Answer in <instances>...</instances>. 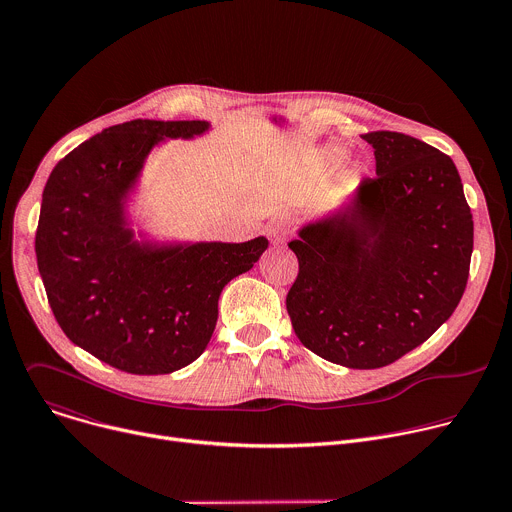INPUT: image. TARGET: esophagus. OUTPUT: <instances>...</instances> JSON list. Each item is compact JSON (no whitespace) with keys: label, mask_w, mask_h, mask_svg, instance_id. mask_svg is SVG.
Masks as SVG:
<instances>
[{"label":"esophagus","mask_w":512,"mask_h":512,"mask_svg":"<svg viewBox=\"0 0 512 512\" xmlns=\"http://www.w3.org/2000/svg\"><path fill=\"white\" fill-rule=\"evenodd\" d=\"M269 233H271V239H273V243H275V245H283V243L287 241L289 229H287V225H285L283 218H279V221H273V223H271Z\"/></svg>","instance_id":"34e87169"}]
</instances>
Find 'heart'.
Wrapping results in <instances>:
<instances>
[{
    "instance_id": "b5f03b06",
    "label": "heart",
    "mask_w": 512,
    "mask_h": 512,
    "mask_svg": "<svg viewBox=\"0 0 512 512\" xmlns=\"http://www.w3.org/2000/svg\"><path fill=\"white\" fill-rule=\"evenodd\" d=\"M340 154H342V150L340 148H336V145H330V148H326L324 152H322V158H324V162H336L338 158H340Z\"/></svg>"
}]
</instances>
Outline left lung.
Listing matches in <instances>:
<instances>
[{
  "label": "left lung",
  "instance_id": "1",
  "mask_svg": "<svg viewBox=\"0 0 512 512\" xmlns=\"http://www.w3.org/2000/svg\"><path fill=\"white\" fill-rule=\"evenodd\" d=\"M377 178L289 243L300 273L285 306L300 342L348 369H381L458 308L474 221L450 156L397 131L364 133Z\"/></svg>",
  "mask_w": 512,
  "mask_h": 512
}]
</instances>
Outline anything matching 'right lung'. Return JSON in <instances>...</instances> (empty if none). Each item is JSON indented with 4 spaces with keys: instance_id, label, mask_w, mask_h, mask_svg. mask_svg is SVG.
<instances>
[{
    "instance_id": "obj_1",
    "label": "right lung",
    "mask_w": 512,
    "mask_h": 512,
    "mask_svg": "<svg viewBox=\"0 0 512 512\" xmlns=\"http://www.w3.org/2000/svg\"><path fill=\"white\" fill-rule=\"evenodd\" d=\"M208 121L135 119L62 158L42 194L38 271L62 332L111 367L168 375L210 342L223 287L269 241H135L125 204L145 158L164 139H192Z\"/></svg>"
}]
</instances>
